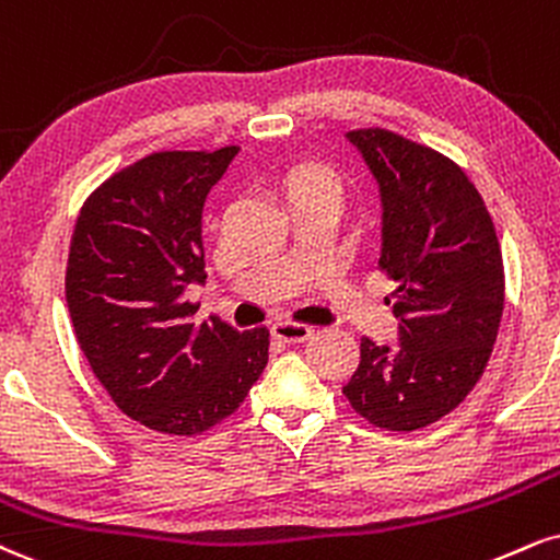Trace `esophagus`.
<instances>
[{
	"label": "esophagus",
	"mask_w": 560,
	"mask_h": 560,
	"mask_svg": "<svg viewBox=\"0 0 560 560\" xmlns=\"http://www.w3.org/2000/svg\"><path fill=\"white\" fill-rule=\"evenodd\" d=\"M271 334L276 339L287 341V345H300V341H305L313 336V326H305V323H294V320H279L273 323Z\"/></svg>",
	"instance_id": "esophagus-1"
}]
</instances>
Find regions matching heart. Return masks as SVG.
Listing matches in <instances>:
<instances>
[{
    "label": "heart",
    "instance_id": "1",
    "mask_svg": "<svg viewBox=\"0 0 560 560\" xmlns=\"http://www.w3.org/2000/svg\"><path fill=\"white\" fill-rule=\"evenodd\" d=\"M307 185H323V187H334L339 190V179L331 170H323V166H305L294 174L292 187H307Z\"/></svg>",
    "mask_w": 560,
    "mask_h": 560
}]
</instances>
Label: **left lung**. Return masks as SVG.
Instances as JSON below:
<instances>
[{
    "label": "left lung",
    "mask_w": 560,
    "mask_h": 560,
    "mask_svg": "<svg viewBox=\"0 0 560 560\" xmlns=\"http://www.w3.org/2000/svg\"><path fill=\"white\" fill-rule=\"evenodd\" d=\"M378 185L381 268L399 345L362 339L345 396L368 422L420 430L480 381L503 315V258L480 192L454 161L388 130H354Z\"/></svg>",
    "instance_id": "1"
}]
</instances>
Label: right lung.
<instances>
[{"label":"right lung","mask_w":560,"mask_h":560,"mask_svg":"<svg viewBox=\"0 0 560 560\" xmlns=\"http://www.w3.org/2000/svg\"><path fill=\"white\" fill-rule=\"evenodd\" d=\"M240 148L161 151L85 200L67 260V307L93 375L127 417L170 435L213 428L268 362L266 326H195L206 284L203 206Z\"/></svg>","instance_id":"1"}]
</instances>
